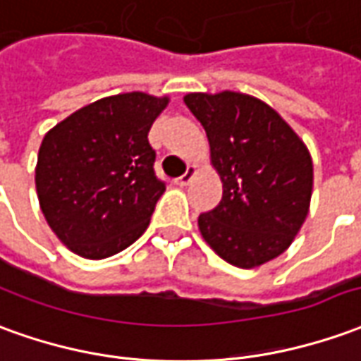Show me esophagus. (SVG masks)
Wrapping results in <instances>:
<instances>
[{"label": "esophagus", "mask_w": 361, "mask_h": 361, "mask_svg": "<svg viewBox=\"0 0 361 361\" xmlns=\"http://www.w3.org/2000/svg\"><path fill=\"white\" fill-rule=\"evenodd\" d=\"M195 173H197V170H195V166H189L188 172L183 173L181 178H178V180H176V183H178V185H181V188H183V185H188L189 181L195 178Z\"/></svg>", "instance_id": "1"}]
</instances>
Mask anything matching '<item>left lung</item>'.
Instances as JSON below:
<instances>
[{
	"mask_svg": "<svg viewBox=\"0 0 361 361\" xmlns=\"http://www.w3.org/2000/svg\"><path fill=\"white\" fill-rule=\"evenodd\" d=\"M203 125L221 203L199 215L205 242L228 264L250 269L291 246L309 215L312 160L293 128L268 103L238 92L188 93Z\"/></svg>",
	"mask_w": 361,
	"mask_h": 361,
	"instance_id": "8db88e82",
	"label": "left lung"
}]
</instances>
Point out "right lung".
<instances>
[{
	"mask_svg": "<svg viewBox=\"0 0 361 361\" xmlns=\"http://www.w3.org/2000/svg\"><path fill=\"white\" fill-rule=\"evenodd\" d=\"M168 102L142 92L103 97L42 138L35 168L40 211L78 256L109 258L148 228L166 191L148 130Z\"/></svg>",
	"mask_w": 361,
	"mask_h": 361,
	"instance_id": "obj_1",
	"label": "right lung"
}]
</instances>
